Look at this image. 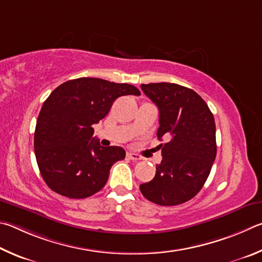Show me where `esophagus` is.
Returning <instances> with one entry per match:
<instances>
[{
    "instance_id": "esophagus-1",
    "label": "esophagus",
    "mask_w": 262,
    "mask_h": 262,
    "mask_svg": "<svg viewBox=\"0 0 262 262\" xmlns=\"http://www.w3.org/2000/svg\"><path fill=\"white\" fill-rule=\"evenodd\" d=\"M126 157L130 159V160H134V161H138V160H141V158L139 157L138 154L136 153H131V152H127L126 153Z\"/></svg>"
}]
</instances>
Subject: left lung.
<instances>
[{
    "instance_id": "1",
    "label": "left lung",
    "mask_w": 262,
    "mask_h": 262,
    "mask_svg": "<svg viewBox=\"0 0 262 262\" xmlns=\"http://www.w3.org/2000/svg\"><path fill=\"white\" fill-rule=\"evenodd\" d=\"M159 108L158 138L162 161L152 181L140 185L146 199L160 206L186 203L198 193L216 158L215 121L203 98L193 90L171 84H141Z\"/></svg>"
}]
</instances>
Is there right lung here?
Returning <instances> with one entry per match:
<instances>
[{"label":"right lung","mask_w":262,"mask_h":262,"mask_svg":"<svg viewBox=\"0 0 262 262\" xmlns=\"http://www.w3.org/2000/svg\"><path fill=\"white\" fill-rule=\"evenodd\" d=\"M123 95H140V91L130 84L78 78L50 93L34 132L36 162L49 189L67 198L84 199L105 185L110 168L125 158V150L102 147L93 138V125Z\"/></svg>","instance_id":"add662e5"}]
</instances>
